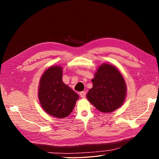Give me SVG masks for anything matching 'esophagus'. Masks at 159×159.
<instances>
[{
  "mask_svg": "<svg viewBox=\"0 0 159 159\" xmlns=\"http://www.w3.org/2000/svg\"><path fill=\"white\" fill-rule=\"evenodd\" d=\"M85 91H81V92L80 93V97L81 98H85Z\"/></svg>",
  "mask_w": 159,
  "mask_h": 159,
  "instance_id": "obj_1",
  "label": "esophagus"
}]
</instances>
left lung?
Here are the masks:
<instances>
[{"mask_svg": "<svg viewBox=\"0 0 159 159\" xmlns=\"http://www.w3.org/2000/svg\"><path fill=\"white\" fill-rule=\"evenodd\" d=\"M93 87L87 98L99 111L111 113L122 106L127 95V85L116 67L109 64H101L91 80Z\"/></svg>", "mask_w": 159, "mask_h": 159, "instance_id": "obj_1", "label": "left lung"}]
</instances>
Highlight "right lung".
I'll use <instances>...</instances> for the list:
<instances>
[{
    "label": "right lung",
    "mask_w": 159,
    "mask_h": 159,
    "mask_svg": "<svg viewBox=\"0 0 159 159\" xmlns=\"http://www.w3.org/2000/svg\"><path fill=\"white\" fill-rule=\"evenodd\" d=\"M63 70L53 66L42 74L38 95L42 109L56 118L68 117L72 112L79 95L62 81Z\"/></svg>",
    "instance_id": "1"
}]
</instances>
